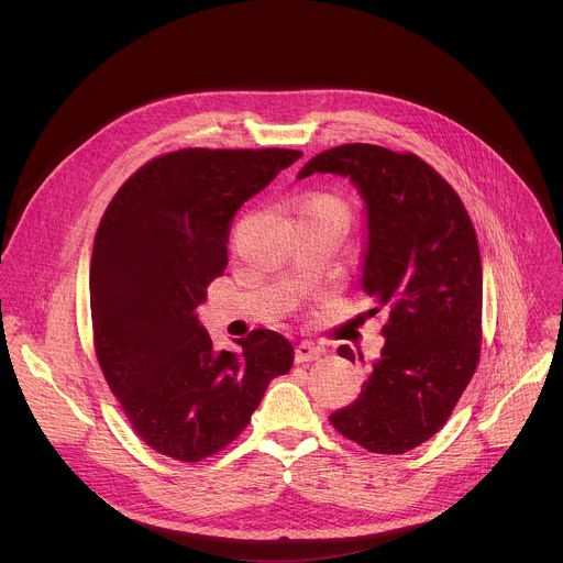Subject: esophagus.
Segmentation results:
<instances>
[{"label":"esophagus","instance_id":"34e87169","mask_svg":"<svg viewBox=\"0 0 563 563\" xmlns=\"http://www.w3.org/2000/svg\"><path fill=\"white\" fill-rule=\"evenodd\" d=\"M323 354H325L323 347H318V345L305 341L296 347V363H311V361H318Z\"/></svg>","mask_w":563,"mask_h":563}]
</instances>
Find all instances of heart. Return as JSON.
Instances as JSON below:
<instances>
[{
  "mask_svg": "<svg viewBox=\"0 0 563 563\" xmlns=\"http://www.w3.org/2000/svg\"><path fill=\"white\" fill-rule=\"evenodd\" d=\"M309 207H334V209L345 211V209H343V205H341L334 196H323V194H318V196L307 198V200L302 202V207H300V209H309Z\"/></svg>",
  "mask_w": 563,
  "mask_h": 563,
  "instance_id": "heart-1",
  "label": "heart"
}]
</instances>
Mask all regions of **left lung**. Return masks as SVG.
Returning <instances> with one entry per match:
<instances>
[{"instance_id": "left-lung-1", "label": "left lung", "mask_w": 563, "mask_h": 563, "mask_svg": "<svg viewBox=\"0 0 563 563\" xmlns=\"http://www.w3.org/2000/svg\"><path fill=\"white\" fill-rule=\"evenodd\" d=\"M311 174L356 187L367 231L361 287L389 309L358 398L330 421L369 452L415 450L445 426L476 369L484 276L474 227L454 189L415 153L343 144L313 155L298 178ZM339 354L354 361L347 345Z\"/></svg>"}]
</instances>
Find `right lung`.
<instances>
[{"label": "right lung", "mask_w": 563, "mask_h": 563, "mask_svg": "<svg viewBox=\"0 0 563 563\" xmlns=\"http://www.w3.org/2000/svg\"><path fill=\"white\" fill-rule=\"evenodd\" d=\"M300 157L291 148H183L115 194L96 233L91 318L104 378L137 437L200 461L243 432L294 363L272 330L216 350L198 307L227 267L229 220Z\"/></svg>", "instance_id": "right-lung-1"}]
</instances>
